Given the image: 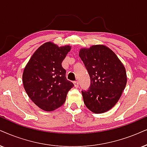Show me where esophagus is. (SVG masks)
<instances>
[{
	"label": "esophagus",
	"instance_id": "obj_1",
	"mask_svg": "<svg viewBox=\"0 0 147 147\" xmlns=\"http://www.w3.org/2000/svg\"><path fill=\"white\" fill-rule=\"evenodd\" d=\"M74 85H75V87H79V82L78 81H74Z\"/></svg>",
	"mask_w": 147,
	"mask_h": 147
}]
</instances>
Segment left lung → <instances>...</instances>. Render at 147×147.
<instances>
[{
	"mask_svg": "<svg viewBox=\"0 0 147 147\" xmlns=\"http://www.w3.org/2000/svg\"><path fill=\"white\" fill-rule=\"evenodd\" d=\"M79 55L91 81L88 90L81 92L83 102L93 113L107 112L116 105L125 89V68L114 52L102 45L82 48Z\"/></svg>",
	"mask_w": 147,
	"mask_h": 147,
	"instance_id": "8db88e82",
	"label": "left lung"
}]
</instances>
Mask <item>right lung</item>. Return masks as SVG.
Returning a JSON list of instances; mask_svg holds the SVG:
<instances>
[{"label":"right lung","instance_id":"1","mask_svg":"<svg viewBox=\"0 0 147 147\" xmlns=\"http://www.w3.org/2000/svg\"><path fill=\"white\" fill-rule=\"evenodd\" d=\"M69 45L58 47L51 42L42 45L30 57L22 75L28 96L40 109L52 111L61 107L74 84L66 78L62 62Z\"/></svg>","mask_w":147,"mask_h":147}]
</instances>
